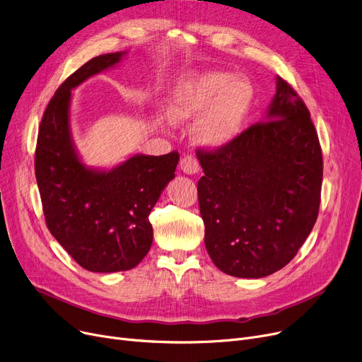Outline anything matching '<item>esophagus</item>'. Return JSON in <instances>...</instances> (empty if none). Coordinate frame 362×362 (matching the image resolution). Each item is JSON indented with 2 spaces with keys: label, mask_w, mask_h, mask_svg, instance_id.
Here are the masks:
<instances>
[{
  "label": "esophagus",
  "mask_w": 362,
  "mask_h": 362,
  "mask_svg": "<svg viewBox=\"0 0 362 362\" xmlns=\"http://www.w3.org/2000/svg\"><path fill=\"white\" fill-rule=\"evenodd\" d=\"M180 168L186 175H197L199 171V163L194 156H186L180 161Z\"/></svg>",
  "instance_id": "esophagus-1"
}]
</instances>
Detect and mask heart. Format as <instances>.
Listing matches in <instances>:
<instances>
[{
    "label": "heart",
    "mask_w": 362,
    "mask_h": 362,
    "mask_svg": "<svg viewBox=\"0 0 362 362\" xmlns=\"http://www.w3.org/2000/svg\"><path fill=\"white\" fill-rule=\"evenodd\" d=\"M255 89L245 76L204 71L185 83L170 105L173 122H191L194 138L206 148H221L235 141L254 107Z\"/></svg>",
    "instance_id": "b5f03b06"
}]
</instances>
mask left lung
Here are the masks:
<instances>
[{
	"mask_svg": "<svg viewBox=\"0 0 362 362\" xmlns=\"http://www.w3.org/2000/svg\"><path fill=\"white\" fill-rule=\"evenodd\" d=\"M197 157L205 248L216 267L261 279L291 262L315 224L322 180L317 132L291 85L276 78L264 120Z\"/></svg>",
	"mask_w": 362,
	"mask_h": 362,
	"instance_id": "8db88e82",
	"label": "left lung"
}]
</instances>
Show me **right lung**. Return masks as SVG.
<instances>
[{
  "label": "right lung",
  "mask_w": 362,
  "mask_h": 362,
  "mask_svg": "<svg viewBox=\"0 0 362 362\" xmlns=\"http://www.w3.org/2000/svg\"><path fill=\"white\" fill-rule=\"evenodd\" d=\"M126 51L93 57L57 89L42 116L35 175L48 230L93 273L130 270L152 245L149 213L175 179L176 151L136 154L110 170L88 167L71 138V89L122 62Z\"/></svg>",
  "instance_id": "add662e5"
}]
</instances>
